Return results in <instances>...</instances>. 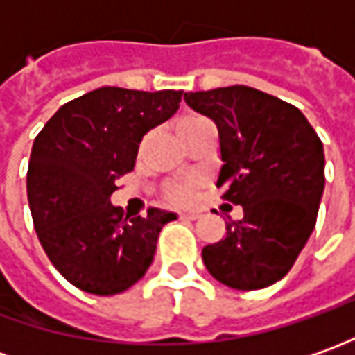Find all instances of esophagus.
Wrapping results in <instances>:
<instances>
[{"label":"esophagus","mask_w":355,"mask_h":355,"mask_svg":"<svg viewBox=\"0 0 355 355\" xmlns=\"http://www.w3.org/2000/svg\"><path fill=\"white\" fill-rule=\"evenodd\" d=\"M180 218L182 220H195V218H199V213H180Z\"/></svg>","instance_id":"esophagus-1"}]
</instances>
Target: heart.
Wrapping results in <instances>:
<instances>
[{
  "instance_id": "heart-1",
  "label": "heart",
  "mask_w": 355,
  "mask_h": 355,
  "mask_svg": "<svg viewBox=\"0 0 355 355\" xmlns=\"http://www.w3.org/2000/svg\"><path fill=\"white\" fill-rule=\"evenodd\" d=\"M197 121H201V116H183L182 121H180V125L178 128L182 130V128L189 127V125H193ZM197 180L195 178H182V180H175L168 185V197L175 201V203H187V201H191V197H193L195 189H197Z\"/></svg>"
}]
</instances>
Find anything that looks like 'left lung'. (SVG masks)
Returning <instances> with one entry per match:
<instances>
[{
  "mask_svg": "<svg viewBox=\"0 0 355 355\" xmlns=\"http://www.w3.org/2000/svg\"><path fill=\"white\" fill-rule=\"evenodd\" d=\"M183 99L215 121L223 160L216 187L244 211L228 220L225 239L203 248L205 268L232 289H263L289 273L315 230L324 191L322 142L297 107L248 85Z\"/></svg>",
  "mask_w": 355,
  "mask_h": 355,
  "instance_id": "left-lung-1",
  "label": "left lung"
}]
</instances>
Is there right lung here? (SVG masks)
I'll list each match as a JSON object with an SVG mask.
<instances>
[{"label": "right lung", "instance_id": "right-lung-1", "mask_svg": "<svg viewBox=\"0 0 355 355\" xmlns=\"http://www.w3.org/2000/svg\"><path fill=\"white\" fill-rule=\"evenodd\" d=\"M183 92L99 87L62 105L37 135L27 172L33 223L52 266L85 293L127 291L154 260L175 213L128 218L111 205L139 144L180 109Z\"/></svg>", "mask_w": 355, "mask_h": 355}]
</instances>
